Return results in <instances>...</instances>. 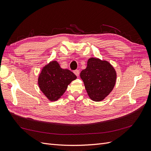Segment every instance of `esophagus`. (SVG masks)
<instances>
[{"mask_svg": "<svg viewBox=\"0 0 151 151\" xmlns=\"http://www.w3.org/2000/svg\"><path fill=\"white\" fill-rule=\"evenodd\" d=\"M74 73L76 74V76L78 77L79 76V70H76L74 71Z\"/></svg>", "mask_w": 151, "mask_h": 151, "instance_id": "obj_1", "label": "esophagus"}]
</instances>
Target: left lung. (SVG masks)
I'll list each match as a JSON object with an SVG mask.
<instances>
[{
	"mask_svg": "<svg viewBox=\"0 0 151 151\" xmlns=\"http://www.w3.org/2000/svg\"><path fill=\"white\" fill-rule=\"evenodd\" d=\"M80 76L89 97L96 102L108 96L116 81V72L111 63L94 57L88 59L87 67L81 71Z\"/></svg>",
	"mask_w": 151,
	"mask_h": 151,
	"instance_id": "8db88e82",
	"label": "left lung"
}]
</instances>
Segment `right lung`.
Segmentation results:
<instances>
[{
  "label": "right lung",
  "mask_w": 151,
  "mask_h": 151,
  "mask_svg": "<svg viewBox=\"0 0 151 151\" xmlns=\"http://www.w3.org/2000/svg\"><path fill=\"white\" fill-rule=\"evenodd\" d=\"M76 78L72 72L62 68L57 61L52 60L43 67L38 77V84L40 89L49 101H56Z\"/></svg>",
  "instance_id": "obj_1"
}]
</instances>
